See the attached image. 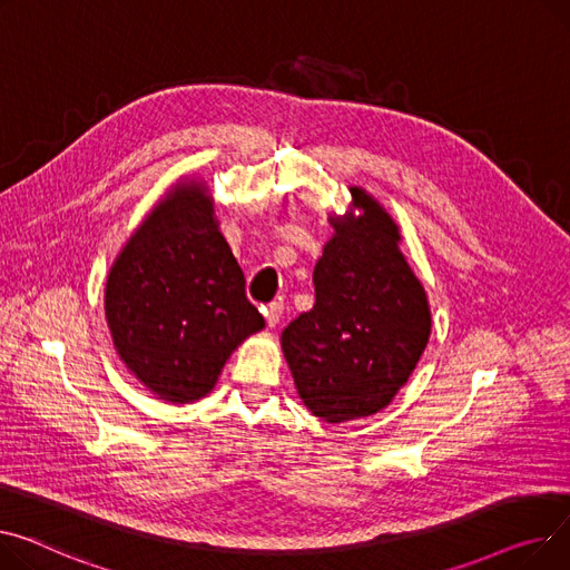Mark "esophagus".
Segmentation results:
<instances>
[{"label": "esophagus", "mask_w": 570, "mask_h": 570, "mask_svg": "<svg viewBox=\"0 0 570 570\" xmlns=\"http://www.w3.org/2000/svg\"><path fill=\"white\" fill-rule=\"evenodd\" d=\"M282 316H284V302L282 299H275V302H271L268 307H265V321H268L271 327H275L282 321Z\"/></svg>", "instance_id": "obj_1"}]
</instances>
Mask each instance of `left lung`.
Returning <instances> with one entry per match:
<instances>
[{"label": "left lung", "instance_id": "left-lung-1", "mask_svg": "<svg viewBox=\"0 0 570 570\" xmlns=\"http://www.w3.org/2000/svg\"><path fill=\"white\" fill-rule=\"evenodd\" d=\"M364 215L334 222L314 268V307L282 332L297 394L330 424L383 410L431 334L426 293L399 252L392 217L353 187Z\"/></svg>", "mask_w": 570, "mask_h": 570}]
</instances>
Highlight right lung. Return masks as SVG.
<instances>
[{"label":"right lung","instance_id":"1","mask_svg":"<svg viewBox=\"0 0 570 570\" xmlns=\"http://www.w3.org/2000/svg\"><path fill=\"white\" fill-rule=\"evenodd\" d=\"M105 316L128 368L174 403L206 396L234 348L265 325L202 185L174 189L128 240Z\"/></svg>","mask_w":570,"mask_h":570}]
</instances>
